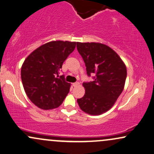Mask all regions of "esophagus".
Listing matches in <instances>:
<instances>
[{
	"mask_svg": "<svg viewBox=\"0 0 154 154\" xmlns=\"http://www.w3.org/2000/svg\"><path fill=\"white\" fill-rule=\"evenodd\" d=\"M79 85H80V84H79V82H75V83H73V86H74V87H76V86H79Z\"/></svg>",
	"mask_w": 154,
	"mask_h": 154,
	"instance_id": "1",
	"label": "esophagus"
}]
</instances>
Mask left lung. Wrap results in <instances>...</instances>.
<instances>
[{"label":"left lung","instance_id":"obj_1","mask_svg":"<svg viewBox=\"0 0 154 154\" xmlns=\"http://www.w3.org/2000/svg\"><path fill=\"white\" fill-rule=\"evenodd\" d=\"M88 77L84 82L86 92L77 102L81 110L92 115H101L112 107L123 91L127 77L125 65L112 48L101 43L77 42Z\"/></svg>","mask_w":154,"mask_h":154}]
</instances>
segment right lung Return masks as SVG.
Listing matches in <instances>:
<instances>
[{"mask_svg":"<svg viewBox=\"0 0 154 154\" xmlns=\"http://www.w3.org/2000/svg\"><path fill=\"white\" fill-rule=\"evenodd\" d=\"M76 45L73 42H50L36 49L23 62L21 70L23 88L40 109L58 107L69 92L70 84L60 72Z\"/></svg>","mask_w":154,"mask_h":154,"instance_id":"1","label":"right lung"}]
</instances>
